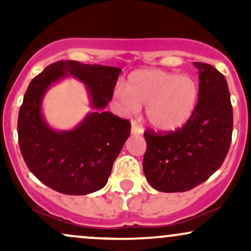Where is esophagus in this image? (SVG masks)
<instances>
[{"label": "esophagus", "mask_w": 251, "mask_h": 251, "mask_svg": "<svg viewBox=\"0 0 251 251\" xmlns=\"http://www.w3.org/2000/svg\"><path fill=\"white\" fill-rule=\"evenodd\" d=\"M131 133H132V134H142V133H143V128H142V126L138 125L137 122H132Z\"/></svg>", "instance_id": "esophagus-1"}]
</instances>
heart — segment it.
Segmentation results:
<instances>
[{
  "label": "heart",
  "mask_w": 251,
  "mask_h": 251,
  "mask_svg": "<svg viewBox=\"0 0 251 251\" xmlns=\"http://www.w3.org/2000/svg\"><path fill=\"white\" fill-rule=\"evenodd\" d=\"M114 96L131 112L145 106L150 125L169 132L185 125L192 117L200 99V85L189 74L140 70L129 74L125 89L118 88Z\"/></svg>",
  "instance_id": "b5f03b06"
}]
</instances>
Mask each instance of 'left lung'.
Listing matches in <instances>:
<instances>
[{
    "label": "left lung",
    "instance_id": "obj_1",
    "mask_svg": "<svg viewBox=\"0 0 251 251\" xmlns=\"http://www.w3.org/2000/svg\"><path fill=\"white\" fill-rule=\"evenodd\" d=\"M200 71V99L192 117L175 132L145 131L143 170L152 188L184 192L205 181L226 159L232 134V106L226 77L211 65Z\"/></svg>",
    "mask_w": 251,
    "mask_h": 251
}]
</instances>
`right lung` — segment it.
<instances>
[{
    "label": "right lung",
    "mask_w": 251,
    "mask_h": 251,
    "mask_svg": "<svg viewBox=\"0 0 251 251\" xmlns=\"http://www.w3.org/2000/svg\"><path fill=\"white\" fill-rule=\"evenodd\" d=\"M122 70L57 61L31 80L17 120L19 144L28 169L40 181L65 195H87L107 183L114 160L131 133V123L105 111ZM71 75L85 85L93 112L70 131L51 129L42 100L51 84Z\"/></svg>",
    "instance_id": "add662e5"
}]
</instances>
